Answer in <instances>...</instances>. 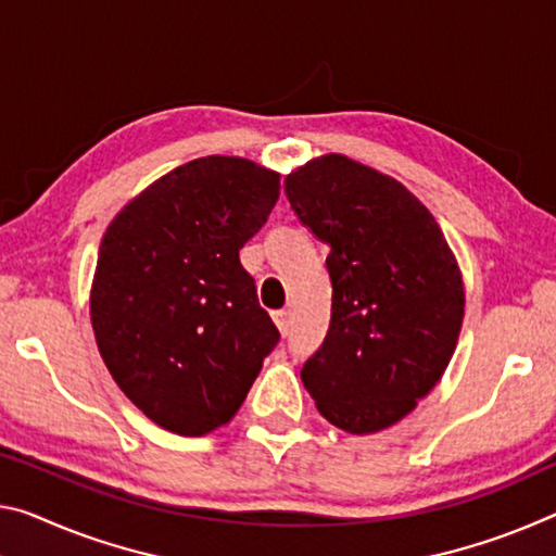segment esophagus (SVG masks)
<instances>
[{"instance_id":"obj_1","label":"esophagus","mask_w":556,"mask_h":556,"mask_svg":"<svg viewBox=\"0 0 556 556\" xmlns=\"http://www.w3.org/2000/svg\"><path fill=\"white\" fill-rule=\"evenodd\" d=\"M271 319H275L277 329L281 331V337H287L289 326H292V312H289V309H279V312L271 314Z\"/></svg>"}]
</instances>
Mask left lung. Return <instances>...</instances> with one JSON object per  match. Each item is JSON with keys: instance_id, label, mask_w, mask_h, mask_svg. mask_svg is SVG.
Here are the masks:
<instances>
[{"instance_id": "8db88e82", "label": "left lung", "mask_w": 556, "mask_h": 556, "mask_svg": "<svg viewBox=\"0 0 556 556\" xmlns=\"http://www.w3.org/2000/svg\"><path fill=\"white\" fill-rule=\"evenodd\" d=\"M285 195L331 247V324L302 368L304 389L351 435L391 428L435 389L455 354L465 287L451 244L403 182L349 155L299 165Z\"/></svg>"}]
</instances>
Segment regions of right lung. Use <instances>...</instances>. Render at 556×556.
<instances>
[{
	"label": "right lung",
	"instance_id": "right-lung-1",
	"mask_svg": "<svg viewBox=\"0 0 556 556\" xmlns=\"http://www.w3.org/2000/svg\"><path fill=\"white\" fill-rule=\"evenodd\" d=\"M277 198L279 173L207 155L148 185L105 227L96 343L128 401L170 433L230 422L279 341L240 264Z\"/></svg>",
	"mask_w": 556,
	"mask_h": 556
}]
</instances>
